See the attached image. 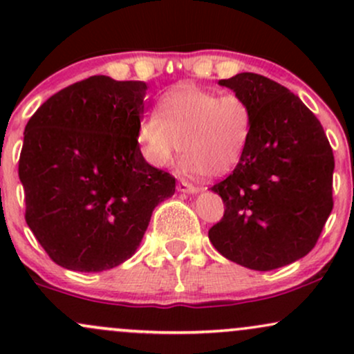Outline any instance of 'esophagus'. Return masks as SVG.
<instances>
[{"label":"esophagus","mask_w":354,"mask_h":354,"mask_svg":"<svg viewBox=\"0 0 354 354\" xmlns=\"http://www.w3.org/2000/svg\"><path fill=\"white\" fill-rule=\"evenodd\" d=\"M178 191H181V193H196L198 188L193 185V183L181 180L180 183H178Z\"/></svg>","instance_id":"esophagus-1"}]
</instances>
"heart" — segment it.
<instances>
[{"label":"heart","mask_w":354,"mask_h":354,"mask_svg":"<svg viewBox=\"0 0 354 354\" xmlns=\"http://www.w3.org/2000/svg\"><path fill=\"white\" fill-rule=\"evenodd\" d=\"M251 126L253 111L245 96L180 86L158 101L154 115L138 129V140L154 166L169 165L181 149L188 171L221 176L241 161Z\"/></svg>","instance_id":"1"}]
</instances>
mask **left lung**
Masks as SVG:
<instances>
[{"mask_svg":"<svg viewBox=\"0 0 354 354\" xmlns=\"http://www.w3.org/2000/svg\"><path fill=\"white\" fill-rule=\"evenodd\" d=\"M219 84L245 96L253 126L241 161L211 188L225 214L209 241L250 270L286 266L315 248L333 209L330 141L318 118L276 81L239 73Z\"/></svg>","mask_w":354,"mask_h":354,"instance_id":"1","label":"left lung"}]
</instances>
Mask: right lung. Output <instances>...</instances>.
<instances>
[{
  "label": "right lung",
  "mask_w": 354,
  "mask_h": 354,
  "mask_svg": "<svg viewBox=\"0 0 354 354\" xmlns=\"http://www.w3.org/2000/svg\"><path fill=\"white\" fill-rule=\"evenodd\" d=\"M146 83L91 76L46 100L19 154L28 226L56 265L96 273L135 254L176 180L138 145Z\"/></svg>",
  "instance_id": "right-lung-1"
}]
</instances>
